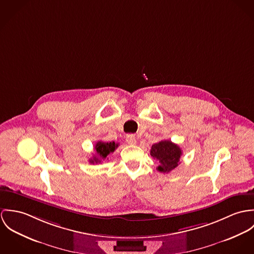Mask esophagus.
I'll return each mask as SVG.
<instances>
[{
  "label": "esophagus",
  "instance_id": "obj_1",
  "mask_svg": "<svg viewBox=\"0 0 254 254\" xmlns=\"http://www.w3.org/2000/svg\"><path fill=\"white\" fill-rule=\"evenodd\" d=\"M126 141H127L128 144H130V145L136 144V138H135V136H134L133 134H127V137H126Z\"/></svg>",
  "mask_w": 254,
  "mask_h": 254
}]
</instances>
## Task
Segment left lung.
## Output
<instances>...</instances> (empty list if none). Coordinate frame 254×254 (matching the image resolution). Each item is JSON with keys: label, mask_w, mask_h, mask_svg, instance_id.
<instances>
[{"label": "left lung", "mask_w": 254, "mask_h": 254, "mask_svg": "<svg viewBox=\"0 0 254 254\" xmlns=\"http://www.w3.org/2000/svg\"><path fill=\"white\" fill-rule=\"evenodd\" d=\"M150 155L159 162L157 170L163 173H168L175 169L180 163L182 151L177 144L170 140H162L152 145Z\"/></svg>", "instance_id": "obj_1"}]
</instances>
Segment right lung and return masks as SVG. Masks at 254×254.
<instances>
[{"instance_id":"obj_1","label":"right lung","mask_w":254,"mask_h":254,"mask_svg":"<svg viewBox=\"0 0 254 254\" xmlns=\"http://www.w3.org/2000/svg\"><path fill=\"white\" fill-rule=\"evenodd\" d=\"M118 147H119V143H115L114 141L112 142L98 141L94 146L95 154L91 159H89V163L91 164L101 163L107 158L109 154L113 153Z\"/></svg>"}]
</instances>
